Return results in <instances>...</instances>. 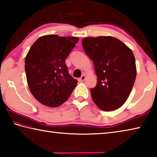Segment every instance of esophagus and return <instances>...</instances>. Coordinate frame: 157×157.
Segmentation results:
<instances>
[{
	"label": "esophagus",
	"mask_w": 157,
	"mask_h": 157,
	"mask_svg": "<svg viewBox=\"0 0 157 157\" xmlns=\"http://www.w3.org/2000/svg\"><path fill=\"white\" fill-rule=\"evenodd\" d=\"M85 78H86V76H85V75H82L80 77V78H79V82H83V81H84Z\"/></svg>",
	"instance_id": "34e87169"
}]
</instances>
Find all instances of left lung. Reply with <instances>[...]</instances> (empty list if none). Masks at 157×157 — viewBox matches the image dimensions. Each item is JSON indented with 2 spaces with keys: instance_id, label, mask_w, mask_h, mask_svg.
Instances as JSON below:
<instances>
[{
  "instance_id": "left-lung-1",
  "label": "left lung",
  "mask_w": 157,
  "mask_h": 157,
  "mask_svg": "<svg viewBox=\"0 0 157 157\" xmlns=\"http://www.w3.org/2000/svg\"><path fill=\"white\" fill-rule=\"evenodd\" d=\"M82 44L97 75L96 86L90 89L93 100L102 111L117 109L128 98L136 79L134 54L112 36L86 37Z\"/></svg>"
}]
</instances>
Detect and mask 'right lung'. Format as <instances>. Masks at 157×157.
<instances>
[{
    "label": "right lung",
    "instance_id": "obj_1",
    "mask_svg": "<svg viewBox=\"0 0 157 157\" xmlns=\"http://www.w3.org/2000/svg\"><path fill=\"white\" fill-rule=\"evenodd\" d=\"M78 41L74 36L45 35L28 52L25 70L29 89L44 105H62L77 86L78 80L69 75L65 60Z\"/></svg>",
    "mask_w": 157,
    "mask_h": 157
}]
</instances>
